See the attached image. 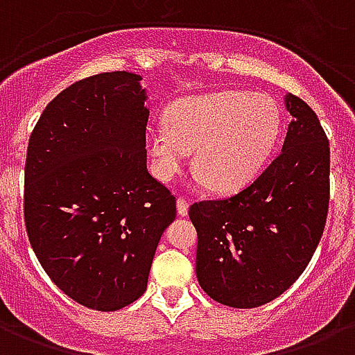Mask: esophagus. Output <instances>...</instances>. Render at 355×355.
<instances>
[{
    "instance_id": "1",
    "label": "esophagus",
    "mask_w": 355,
    "mask_h": 355,
    "mask_svg": "<svg viewBox=\"0 0 355 355\" xmlns=\"http://www.w3.org/2000/svg\"><path fill=\"white\" fill-rule=\"evenodd\" d=\"M178 212H180V216H187L189 214V201L183 196L178 198Z\"/></svg>"
}]
</instances>
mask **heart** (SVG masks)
<instances>
[{"mask_svg":"<svg viewBox=\"0 0 355 355\" xmlns=\"http://www.w3.org/2000/svg\"><path fill=\"white\" fill-rule=\"evenodd\" d=\"M282 132V112L266 93L216 92L181 98L166 113V126L144 135L152 172L174 180L196 150L194 168L216 192H232L258 178Z\"/></svg>","mask_w":355,"mask_h":355,"instance_id":"b5f03b06","label":"heart"}]
</instances>
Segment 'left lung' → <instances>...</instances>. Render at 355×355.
<instances>
[{
  "instance_id": "obj_1",
  "label": "left lung",
  "mask_w": 355,
  "mask_h": 355,
  "mask_svg": "<svg viewBox=\"0 0 355 355\" xmlns=\"http://www.w3.org/2000/svg\"><path fill=\"white\" fill-rule=\"evenodd\" d=\"M291 123L284 146L245 189L198 201L196 275L220 304L257 308L299 279L322 236L330 201V144L315 112L286 95Z\"/></svg>"
}]
</instances>
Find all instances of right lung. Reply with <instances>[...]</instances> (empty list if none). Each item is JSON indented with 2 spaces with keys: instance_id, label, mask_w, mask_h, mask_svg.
<instances>
[{
  "instance_id": "obj_1",
  "label": "right lung",
  "mask_w": 355,
  "mask_h": 355,
  "mask_svg": "<svg viewBox=\"0 0 355 355\" xmlns=\"http://www.w3.org/2000/svg\"><path fill=\"white\" fill-rule=\"evenodd\" d=\"M141 76L113 71L58 93L31 133L24 214L33 251L67 297L98 311L146 291L175 198L146 170Z\"/></svg>"
}]
</instances>
